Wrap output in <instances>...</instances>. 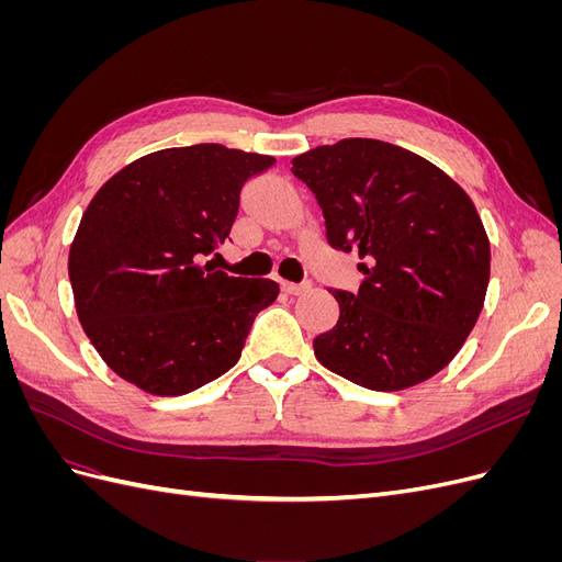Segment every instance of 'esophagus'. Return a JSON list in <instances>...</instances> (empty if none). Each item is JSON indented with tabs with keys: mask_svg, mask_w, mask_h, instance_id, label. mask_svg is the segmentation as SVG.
Returning <instances> with one entry per match:
<instances>
[{
	"mask_svg": "<svg viewBox=\"0 0 562 562\" xmlns=\"http://www.w3.org/2000/svg\"><path fill=\"white\" fill-rule=\"evenodd\" d=\"M281 285H283V291H285L288 295H302V293H307V291H310V288H312V281H302V283L283 281Z\"/></svg>",
	"mask_w": 562,
	"mask_h": 562,
	"instance_id": "1",
	"label": "esophagus"
}]
</instances>
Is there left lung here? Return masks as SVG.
Returning a JSON list of instances; mask_svg holds the SVG:
<instances>
[{
  "label": "left lung",
  "mask_w": 562,
  "mask_h": 562,
  "mask_svg": "<svg viewBox=\"0 0 562 562\" xmlns=\"http://www.w3.org/2000/svg\"><path fill=\"white\" fill-rule=\"evenodd\" d=\"M293 176L314 192L328 244L363 258L359 291H330L339 321L314 339L316 359L372 391L434 378L473 330L490 281L469 194L431 161L370 138L304 151Z\"/></svg>",
  "instance_id": "left-lung-1"
}]
</instances>
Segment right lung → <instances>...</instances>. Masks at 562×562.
Returning <instances> with one entry per match:
<instances>
[{
  "instance_id": "1",
  "label": "right lung",
  "mask_w": 562,
  "mask_h": 562,
  "mask_svg": "<svg viewBox=\"0 0 562 562\" xmlns=\"http://www.w3.org/2000/svg\"><path fill=\"white\" fill-rule=\"evenodd\" d=\"M274 164L201 143L151 151L100 187L67 271L81 328L119 378L182 396L239 361L279 283L229 277L206 260L229 239L241 187Z\"/></svg>"
}]
</instances>
